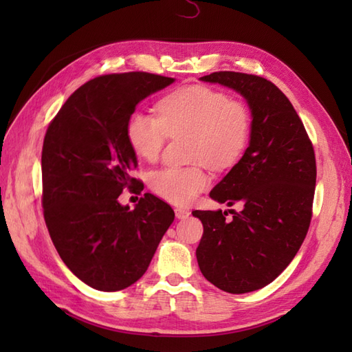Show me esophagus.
<instances>
[{"label": "esophagus", "mask_w": 352, "mask_h": 352, "mask_svg": "<svg viewBox=\"0 0 352 352\" xmlns=\"http://www.w3.org/2000/svg\"><path fill=\"white\" fill-rule=\"evenodd\" d=\"M189 214H190V212H189V210H186V208H182V207L175 208V216H177L178 219H186V218H189Z\"/></svg>", "instance_id": "1"}]
</instances>
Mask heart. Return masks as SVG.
Segmentation results:
<instances>
[{"label":"heart","instance_id":"b5f03b06","mask_svg":"<svg viewBox=\"0 0 352 352\" xmlns=\"http://www.w3.org/2000/svg\"><path fill=\"white\" fill-rule=\"evenodd\" d=\"M190 133L192 160L226 169L241 159L251 134V115L245 104L206 86H186L157 104V118L134 111L125 126L126 140L139 159L155 162L169 136ZM210 177L203 164L155 170L151 189L177 206H188L203 192Z\"/></svg>","mask_w":352,"mask_h":352}]
</instances>
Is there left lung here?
<instances>
[{"mask_svg": "<svg viewBox=\"0 0 352 352\" xmlns=\"http://www.w3.org/2000/svg\"><path fill=\"white\" fill-rule=\"evenodd\" d=\"M241 94L251 111L250 144L210 198L242 212L195 210L204 233L197 260L228 294L267 286L296 256L309 231L316 186L311 142L287 96L266 78L221 71L199 78Z\"/></svg>", "mask_w": 352, "mask_h": 352, "instance_id": "left-lung-1", "label": "left lung"}]
</instances>
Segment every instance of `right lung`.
I'll return each instance as SVG.
<instances>
[{"label": "right lung", "instance_id": "1", "mask_svg": "<svg viewBox=\"0 0 352 352\" xmlns=\"http://www.w3.org/2000/svg\"><path fill=\"white\" fill-rule=\"evenodd\" d=\"M174 81L148 72L96 77L66 100L45 134V222L63 263L96 290L136 283L174 222L170 206L151 193L133 210L118 201L124 189H139L126 121L142 100Z\"/></svg>", "mask_w": 352, "mask_h": 352}]
</instances>
